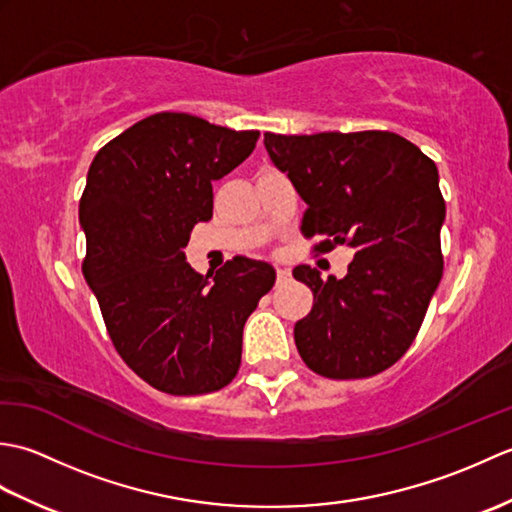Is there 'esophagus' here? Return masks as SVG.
Here are the masks:
<instances>
[{
	"instance_id": "esophagus-1",
	"label": "esophagus",
	"mask_w": 512,
	"mask_h": 512,
	"mask_svg": "<svg viewBox=\"0 0 512 512\" xmlns=\"http://www.w3.org/2000/svg\"><path fill=\"white\" fill-rule=\"evenodd\" d=\"M290 268H277V286H281V284H288L290 281Z\"/></svg>"
}]
</instances>
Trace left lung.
Instances as JSON below:
<instances>
[{"instance_id": "8db88e82", "label": "left lung", "mask_w": 512, "mask_h": 512, "mask_svg": "<svg viewBox=\"0 0 512 512\" xmlns=\"http://www.w3.org/2000/svg\"><path fill=\"white\" fill-rule=\"evenodd\" d=\"M264 145L308 206L301 231L323 237L314 248L356 250L343 279L292 270L314 295L295 325L303 363L336 380L380 374L409 350L442 279L436 162L391 132H268Z\"/></svg>"}]
</instances>
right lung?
Wrapping results in <instances>:
<instances>
[{"label": "right lung", "mask_w": 512, "mask_h": 512, "mask_svg": "<svg viewBox=\"0 0 512 512\" xmlns=\"http://www.w3.org/2000/svg\"><path fill=\"white\" fill-rule=\"evenodd\" d=\"M257 138L160 112L110 140L90 165L79 202L83 275L116 352L165 394L231 383L244 323L275 284L266 262L235 257L204 277L184 255L193 226L213 217V182L242 165Z\"/></svg>", "instance_id": "add662e5"}]
</instances>
